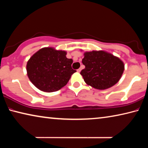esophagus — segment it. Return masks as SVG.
Wrapping results in <instances>:
<instances>
[{"label": "esophagus", "mask_w": 148, "mask_h": 148, "mask_svg": "<svg viewBox=\"0 0 148 148\" xmlns=\"http://www.w3.org/2000/svg\"><path fill=\"white\" fill-rule=\"evenodd\" d=\"M80 71H81V69H79L77 70V72H80Z\"/></svg>", "instance_id": "34e87169"}]
</instances>
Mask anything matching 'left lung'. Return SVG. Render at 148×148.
I'll list each match as a JSON object with an SVG mask.
<instances>
[{"mask_svg":"<svg viewBox=\"0 0 148 148\" xmlns=\"http://www.w3.org/2000/svg\"><path fill=\"white\" fill-rule=\"evenodd\" d=\"M82 63L86 68L82 70L88 85L97 90H106L121 79L125 64L120 58L103 51L84 53Z\"/></svg>","mask_w":148,"mask_h":148,"instance_id":"obj_1","label":"left lung"}]
</instances>
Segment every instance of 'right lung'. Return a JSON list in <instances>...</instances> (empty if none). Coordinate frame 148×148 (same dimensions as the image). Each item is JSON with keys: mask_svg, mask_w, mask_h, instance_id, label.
I'll return each mask as SVG.
<instances>
[{"mask_svg": "<svg viewBox=\"0 0 148 148\" xmlns=\"http://www.w3.org/2000/svg\"><path fill=\"white\" fill-rule=\"evenodd\" d=\"M66 52L53 47L39 50L27 62V76L32 83L41 91L53 92L66 85L76 70L72 69V58Z\"/></svg>", "mask_w": 148, "mask_h": 148, "instance_id": "right-lung-1", "label": "right lung"}]
</instances>
